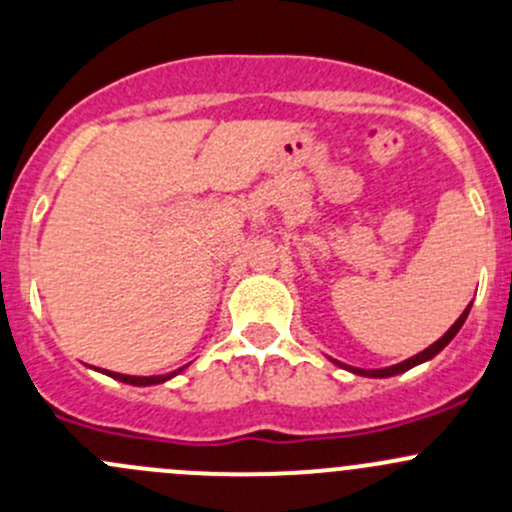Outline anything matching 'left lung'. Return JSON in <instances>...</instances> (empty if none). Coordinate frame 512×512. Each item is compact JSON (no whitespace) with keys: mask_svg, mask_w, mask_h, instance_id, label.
Returning <instances> with one entry per match:
<instances>
[{"mask_svg":"<svg viewBox=\"0 0 512 512\" xmlns=\"http://www.w3.org/2000/svg\"><path fill=\"white\" fill-rule=\"evenodd\" d=\"M468 312H471V304H468L466 309H463V314L461 317L456 319V324H453L451 329H448L446 334H443L441 339H438V342H433L431 347L428 349H423V352H418V354H414L411 356V359H406V361H401V364H394V366H386V369H356V366H347V364H342V361H337V359H332L334 364L337 366H342V369H347V371H352V374H359V376H371V379H389V376H396V374H404V371H409V369H414V366H418V364H423V361H428V359H433V356H436L438 352H441L443 347H446L448 342H451L453 337H456L458 332H461V327H463V322H466V317H468Z\"/></svg>","mask_w":512,"mask_h":512,"instance_id":"1","label":"left lung"}]
</instances>
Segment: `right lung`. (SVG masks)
Segmentation results:
<instances>
[{
    "mask_svg": "<svg viewBox=\"0 0 512 512\" xmlns=\"http://www.w3.org/2000/svg\"><path fill=\"white\" fill-rule=\"evenodd\" d=\"M183 369H188V364L180 366V369H175V371H170V374H163V376H128V374H116V371H103V369H101V374H106V376H111V379L123 381V384H131V386H153V384H163V381L173 379V376H178Z\"/></svg>",
    "mask_w": 512,
    "mask_h": 512,
    "instance_id": "1",
    "label": "right lung"
}]
</instances>
